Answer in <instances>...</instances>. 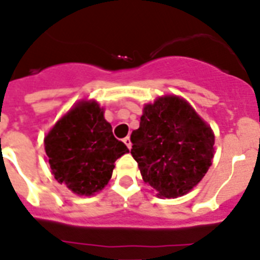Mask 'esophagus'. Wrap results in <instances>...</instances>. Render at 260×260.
<instances>
[{"label": "esophagus", "instance_id": "1", "mask_svg": "<svg viewBox=\"0 0 260 260\" xmlns=\"http://www.w3.org/2000/svg\"><path fill=\"white\" fill-rule=\"evenodd\" d=\"M123 141H124V144H125L126 147H128V149H131V147H132V144H131V139H129V136L124 137Z\"/></svg>", "mask_w": 260, "mask_h": 260}]
</instances>
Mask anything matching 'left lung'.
Wrapping results in <instances>:
<instances>
[{
    "label": "left lung",
    "instance_id": "8db88e82",
    "mask_svg": "<svg viewBox=\"0 0 260 260\" xmlns=\"http://www.w3.org/2000/svg\"><path fill=\"white\" fill-rule=\"evenodd\" d=\"M131 143L144 182L165 198L191 190L209 171L214 153L210 126L177 96L158 98L144 107Z\"/></svg>",
    "mask_w": 260,
    "mask_h": 260
}]
</instances>
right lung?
Here are the masks:
<instances>
[{
    "mask_svg": "<svg viewBox=\"0 0 260 260\" xmlns=\"http://www.w3.org/2000/svg\"><path fill=\"white\" fill-rule=\"evenodd\" d=\"M45 149L55 180L80 196L102 190L115 161L129 152L95 102H82L62 117L46 136Z\"/></svg>",
    "mask_w": 260,
    "mask_h": 260,
    "instance_id": "add662e5",
    "label": "right lung"
}]
</instances>
